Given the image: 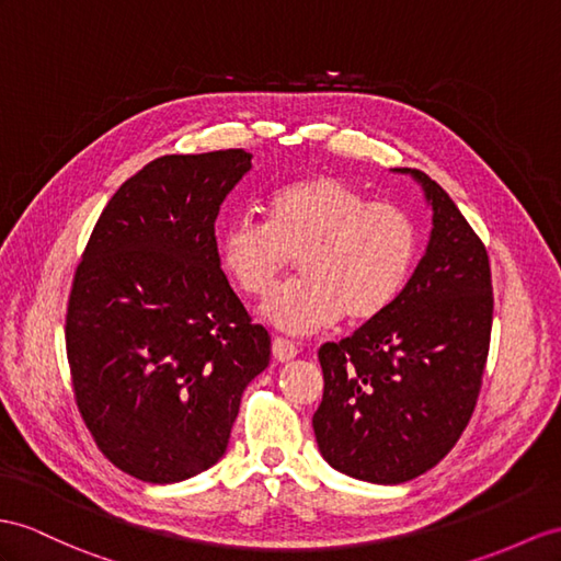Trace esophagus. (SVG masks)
I'll return each instance as SVG.
<instances>
[{
    "instance_id": "1",
    "label": "esophagus",
    "mask_w": 561,
    "mask_h": 561,
    "mask_svg": "<svg viewBox=\"0 0 561 561\" xmlns=\"http://www.w3.org/2000/svg\"><path fill=\"white\" fill-rule=\"evenodd\" d=\"M297 357V347L290 343V340H283V337H273V359L285 364Z\"/></svg>"
}]
</instances>
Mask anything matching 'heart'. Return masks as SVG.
Instances as JSON below:
<instances>
[{"mask_svg": "<svg viewBox=\"0 0 561 561\" xmlns=\"http://www.w3.org/2000/svg\"><path fill=\"white\" fill-rule=\"evenodd\" d=\"M421 250L414 216L400 204L368 202L337 175H307L268 197V218L242 214L218 230L216 252L244 295L262 297L297 256L302 276L280 285L264 317L293 335H309L340 317L378 319L412 276Z\"/></svg>", "mask_w": 561, "mask_h": 561, "instance_id": "b5f03b06", "label": "heart"}]
</instances>
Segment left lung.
<instances>
[{
    "label": "left lung",
    "instance_id": "left-lung-1",
    "mask_svg": "<svg viewBox=\"0 0 561 561\" xmlns=\"http://www.w3.org/2000/svg\"><path fill=\"white\" fill-rule=\"evenodd\" d=\"M412 175L433 211L431 238L398 299L319 350L321 457L357 481L398 485L433 469L473 414L493 328L483 242L445 190Z\"/></svg>",
    "mask_w": 561,
    "mask_h": 561
}]
</instances>
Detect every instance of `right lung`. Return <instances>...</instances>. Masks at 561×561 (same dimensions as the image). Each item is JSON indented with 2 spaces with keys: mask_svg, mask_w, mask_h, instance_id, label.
<instances>
[{
  "mask_svg": "<svg viewBox=\"0 0 561 561\" xmlns=\"http://www.w3.org/2000/svg\"><path fill=\"white\" fill-rule=\"evenodd\" d=\"M244 149L149 161L108 199L76 268L66 352L94 443L147 483L226 455L242 392L271 359L218 264L214 224Z\"/></svg>",
  "mask_w": 561,
  "mask_h": 561,
  "instance_id": "right-lung-1",
  "label": "right lung"
}]
</instances>
